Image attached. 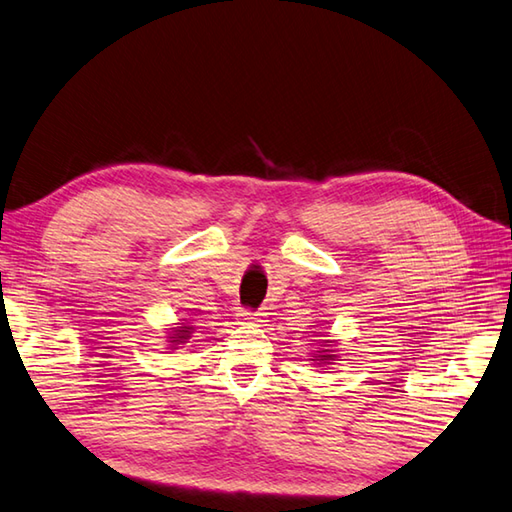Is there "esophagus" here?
Listing matches in <instances>:
<instances>
[{
    "mask_svg": "<svg viewBox=\"0 0 512 512\" xmlns=\"http://www.w3.org/2000/svg\"><path fill=\"white\" fill-rule=\"evenodd\" d=\"M267 316L265 314H249V311H243L241 316H238V320H241V325H263V322Z\"/></svg>",
    "mask_w": 512,
    "mask_h": 512,
    "instance_id": "obj_1",
    "label": "esophagus"
}]
</instances>
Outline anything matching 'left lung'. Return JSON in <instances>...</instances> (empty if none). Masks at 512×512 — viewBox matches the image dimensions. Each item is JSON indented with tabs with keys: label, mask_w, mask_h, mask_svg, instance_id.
I'll use <instances>...</instances> for the list:
<instances>
[{
	"label": "left lung",
	"mask_w": 512,
	"mask_h": 512,
	"mask_svg": "<svg viewBox=\"0 0 512 512\" xmlns=\"http://www.w3.org/2000/svg\"><path fill=\"white\" fill-rule=\"evenodd\" d=\"M338 358V342L327 338L318 344V351L311 353L309 362L314 364V367H329V364H336Z\"/></svg>",
	"instance_id": "left-lung-1"
}]
</instances>
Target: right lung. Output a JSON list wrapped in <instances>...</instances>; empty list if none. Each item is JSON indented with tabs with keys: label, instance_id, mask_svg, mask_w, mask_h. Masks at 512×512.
Wrapping results in <instances>:
<instances>
[{
	"label": "right lung",
	"instance_id": "obj_1",
	"mask_svg": "<svg viewBox=\"0 0 512 512\" xmlns=\"http://www.w3.org/2000/svg\"><path fill=\"white\" fill-rule=\"evenodd\" d=\"M196 331V327H194V322L192 320H185V318H181V322H174V327H170L168 329V349H172V351H176V349H181L183 344H187L192 340V333Z\"/></svg>",
	"mask_w": 512,
	"mask_h": 512
}]
</instances>
